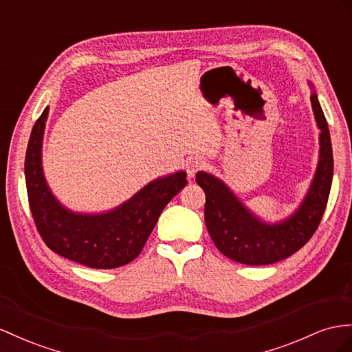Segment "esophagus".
<instances>
[{"instance_id": "34e87169", "label": "esophagus", "mask_w": 352, "mask_h": 352, "mask_svg": "<svg viewBox=\"0 0 352 352\" xmlns=\"http://www.w3.org/2000/svg\"><path fill=\"white\" fill-rule=\"evenodd\" d=\"M204 166V161H203V158H199V157H194V158H191L186 163V173H188V177H194L195 176V173L198 172L199 168H201Z\"/></svg>"}]
</instances>
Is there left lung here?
<instances>
[{"label": "left lung", "instance_id": "left-lung-1", "mask_svg": "<svg viewBox=\"0 0 352 352\" xmlns=\"http://www.w3.org/2000/svg\"><path fill=\"white\" fill-rule=\"evenodd\" d=\"M311 105L320 129V153L316 175L302 203L286 219L270 223L254 214L236 197L223 180L207 172H198L197 184L204 189V221L214 245L226 258L244 265H270L289 258L317 231L326 210L333 179V153H331L327 121L314 85L308 81Z\"/></svg>", "mask_w": 352, "mask_h": 352}]
</instances>
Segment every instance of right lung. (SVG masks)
<instances>
[{
	"instance_id": "obj_1",
	"label": "right lung",
	"mask_w": 352,
	"mask_h": 352,
	"mask_svg": "<svg viewBox=\"0 0 352 352\" xmlns=\"http://www.w3.org/2000/svg\"><path fill=\"white\" fill-rule=\"evenodd\" d=\"M47 117L49 107L35 122L25 157L28 198L38 232L54 253L89 268L111 270L127 265L144 249L163 208L186 185V173L180 170L158 177L108 212H72L54 197L44 176Z\"/></svg>"
}]
</instances>
